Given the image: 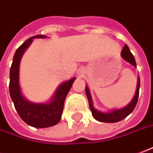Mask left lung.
Wrapping results in <instances>:
<instances>
[{
	"label": "left lung",
	"instance_id": "left-lung-1",
	"mask_svg": "<svg viewBox=\"0 0 153 153\" xmlns=\"http://www.w3.org/2000/svg\"><path fill=\"white\" fill-rule=\"evenodd\" d=\"M121 56L125 61H127V62L131 64L132 66L137 67V64H136V61H135L133 55L131 54V52L129 50L127 45H125L123 47V51ZM137 91L135 93L134 97L132 98L129 104H127V106L123 108H120V109H114V110L108 111V112H102L100 111L95 109L93 107V102L91 99V96L90 91L88 89L87 86L86 87V94H87V99H88V102H89V107H90L91 111L92 113V116L96 120H97L98 122H102V123H117L119 121H122L123 119L126 118L128 115H130L132 112V111L134 110L135 107L137 103V100H138L139 97V88H140V78L138 77L137 79Z\"/></svg>",
	"mask_w": 153,
	"mask_h": 153
}]
</instances>
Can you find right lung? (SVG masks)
<instances>
[{"mask_svg": "<svg viewBox=\"0 0 153 153\" xmlns=\"http://www.w3.org/2000/svg\"><path fill=\"white\" fill-rule=\"evenodd\" d=\"M46 37V36L43 35H37L26 40L22 46H19L16 51L10 70L9 90L15 108L20 117L27 125L36 128L52 127L59 123L62 114L66 97L76 80V77H73L62 83L57 87L49 102H31L23 97L19 83V67L22 55L32 42V39Z\"/></svg>", "mask_w": 153, "mask_h": 153, "instance_id": "right-lung-1", "label": "right lung"}]
</instances>
